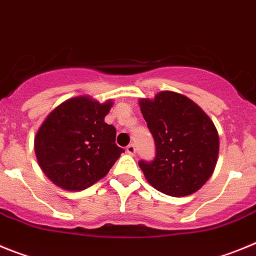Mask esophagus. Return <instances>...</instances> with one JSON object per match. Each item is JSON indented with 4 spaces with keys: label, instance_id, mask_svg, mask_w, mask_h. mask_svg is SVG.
Here are the masks:
<instances>
[{
    "label": "esophagus",
    "instance_id": "esophagus-1",
    "mask_svg": "<svg viewBox=\"0 0 256 256\" xmlns=\"http://www.w3.org/2000/svg\"><path fill=\"white\" fill-rule=\"evenodd\" d=\"M126 153L130 154V156H135V153H136V148H135V145L134 144L128 145V148H126Z\"/></svg>",
    "mask_w": 256,
    "mask_h": 256
}]
</instances>
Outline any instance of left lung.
I'll list each match as a JSON object with an SVG mask.
<instances>
[{"mask_svg":"<svg viewBox=\"0 0 256 256\" xmlns=\"http://www.w3.org/2000/svg\"><path fill=\"white\" fill-rule=\"evenodd\" d=\"M140 111L156 142V160H140L149 184L170 196L194 194L213 174L220 136L210 117L188 96L171 90L140 98Z\"/></svg>","mask_w":256,"mask_h":256,"instance_id":"obj_1","label":"left lung"}]
</instances>
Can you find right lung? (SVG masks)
I'll list each match as a JSON object with an SVG mask.
<instances>
[{"instance_id": "add662e5", "label": "right lung", "mask_w": 256, "mask_h": 256, "mask_svg": "<svg viewBox=\"0 0 256 256\" xmlns=\"http://www.w3.org/2000/svg\"><path fill=\"white\" fill-rule=\"evenodd\" d=\"M112 100L100 103L89 96H72L50 112L34 138L43 174L56 186L82 191L108 174L124 149L116 128L104 122Z\"/></svg>"}]
</instances>
